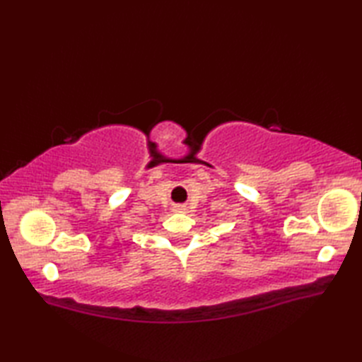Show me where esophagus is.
I'll return each instance as SVG.
<instances>
[{"label":"esophagus","instance_id":"obj_1","mask_svg":"<svg viewBox=\"0 0 362 362\" xmlns=\"http://www.w3.org/2000/svg\"><path fill=\"white\" fill-rule=\"evenodd\" d=\"M175 211L183 213V211H185V206H183V205H177V206H175Z\"/></svg>","mask_w":362,"mask_h":362}]
</instances>
